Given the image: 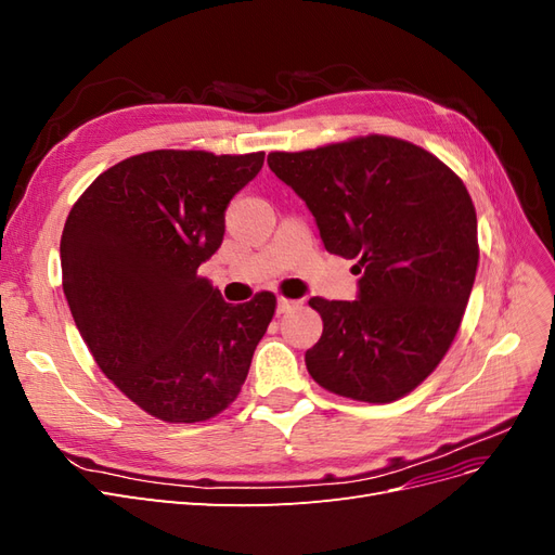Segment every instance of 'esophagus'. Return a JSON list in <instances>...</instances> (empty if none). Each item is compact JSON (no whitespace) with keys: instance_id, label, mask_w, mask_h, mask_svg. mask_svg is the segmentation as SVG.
<instances>
[{"instance_id":"obj_1","label":"esophagus","mask_w":555,"mask_h":555,"mask_svg":"<svg viewBox=\"0 0 555 555\" xmlns=\"http://www.w3.org/2000/svg\"><path fill=\"white\" fill-rule=\"evenodd\" d=\"M294 306H298V300H292V298H278V314H284L289 312Z\"/></svg>"}]
</instances>
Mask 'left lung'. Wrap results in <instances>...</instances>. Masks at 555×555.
Listing matches in <instances>:
<instances>
[{"mask_svg":"<svg viewBox=\"0 0 555 555\" xmlns=\"http://www.w3.org/2000/svg\"><path fill=\"white\" fill-rule=\"evenodd\" d=\"M268 166L306 201L331 255L359 259L357 300L310 298L324 333L306 351L308 373L363 402L410 393L444 359L475 284L477 212L465 184L391 137L271 153Z\"/></svg>","mask_w":555,"mask_h":555,"instance_id":"1","label":"left lung"}]
</instances>
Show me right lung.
Wrapping results in <instances>:
<instances>
[{"label":"right lung","instance_id":"1","mask_svg":"<svg viewBox=\"0 0 555 555\" xmlns=\"http://www.w3.org/2000/svg\"><path fill=\"white\" fill-rule=\"evenodd\" d=\"M261 166L263 153L155 150L111 166L66 217L74 322L104 375L162 422L229 408L273 319L271 292L231 306L198 275L222 245L229 201Z\"/></svg>","mask_w":555,"mask_h":555}]
</instances>
